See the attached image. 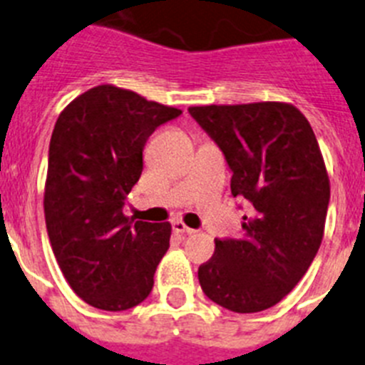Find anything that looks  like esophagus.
Returning <instances> with one entry per match:
<instances>
[{
  "instance_id": "obj_1",
  "label": "esophagus",
  "mask_w": 365,
  "mask_h": 365,
  "mask_svg": "<svg viewBox=\"0 0 365 365\" xmlns=\"http://www.w3.org/2000/svg\"><path fill=\"white\" fill-rule=\"evenodd\" d=\"M173 231H174V233H185V235H192V233H196L192 227L185 226V222H182V220H174L173 222Z\"/></svg>"
}]
</instances>
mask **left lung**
Masks as SVG:
<instances>
[{
    "label": "left lung",
    "mask_w": 365,
    "mask_h": 365,
    "mask_svg": "<svg viewBox=\"0 0 365 365\" xmlns=\"http://www.w3.org/2000/svg\"><path fill=\"white\" fill-rule=\"evenodd\" d=\"M189 113L215 139L231 195L252 207L240 239H217L198 268L205 296L250 314L283 299L309 270L325 231L331 183L307 117L288 103L209 104Z\"/></svg>",
    "instance_id": "1"
}]
</instances>
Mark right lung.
<instances>
[{
    "mask_svg": "<svg viewBox=\"0 0 365 365\" xmlns=\"http://www.w3.org/2000/svg\"><path fill=\"white\" fill-rule=\"evenodd\" d=\"M180 113L101 84L56 119L43 192L47 235L69 287L95 309H132L154 287L173 227L132 222L123 205L143 170L148 135Z\"/></svg>",
    "mask_w": 365,
    "mask_h": 365,
    "instance_id": "right-lung-1",
    "label": "right lung"
}]
</instances>
